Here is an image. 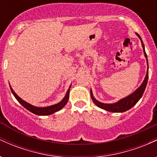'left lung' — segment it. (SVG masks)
Returning <instances> with one entry per match:
<instances>
[{
    "mask_svg": "<svg viewBox=\"0 0 157 157\" xmlns=\"http://www.w3.org/2000/svg\"><path fill=\"white\" fill-rule=\"evenodd\" d=\"M136 35L138 36L139 38L141 40V44L142 46V49H143L144 55H145V58L147 60V73L145 75V79H144L142 83L140 85V87L137 89H136L133 93H131V94H129L128 96L124 97V98L121 99L119 101L113 102V103H103L98 100H97L94 97L92 90H90V92H91V97L92 99L93 102H94L95 105L98 106L100 109H102L105 111H110V112H115V113H121V112H125V111H128L133 106L136 105L137 103V102L140 100V98L142 97L144 91H145V88H146L147 83V80H148V63H147V57L146 55V52L145 50V46H144L143 42H142V40L140 35L138 34H136Z\"/></svg>",
    "mask_w": 157,
    "mask_h": 157,
    "instance_id": "8db88e82",
    "label": "left lung"
}]
</instances>
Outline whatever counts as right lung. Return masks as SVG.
<instances>
[{
  "instance_id": "add662e5",
  "label": "right lung",
  "mask_w": 157,
  "mask_h": 157,
  "mask_svg": "<svg viewBox=\"0 0 157 157\" xmlns=\"http://www.w3.org/2000/svg\"><path fill=\"white\" fill-rule=\"evenodd\" d=\"M71 84L70 85L69 88H68L67 92H66V95H65V97H63V99L60 102H59L58 103H56L55 105H52L49 106H46V107H37V106L32 105V104L29 103V102H27L25 101V100H23V99H21V97H20L14 91V90L12 89V86H11L10 84L11 91H12V93L13 94V95L15 96L16 100H17V101H18L20 103H21V105L25 108V109H26L28 111H31L32 113H35L36 115H39V116H46V115L52 114V113L57 112V111H60V109H62L68 102V98H69V92H70V88H71Z\"/></svg>"
}]
</instances>
